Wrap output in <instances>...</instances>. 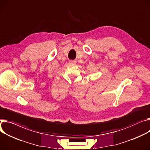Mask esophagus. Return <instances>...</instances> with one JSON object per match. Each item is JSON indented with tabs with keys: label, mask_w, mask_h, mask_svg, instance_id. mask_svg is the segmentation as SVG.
I'll list each match as a JSON object with an SVG mask.
<instances>
[{
	"label": "esophagus",
	"mask_w": 150,
	"mask_h": 150,
	"mask_svg": "<svg viewBox=\"0 0 150 150\" xmlns=\"http://www.w3.org/2000/svg\"><path fill=\"white\" fill-rule=\"evenodd\" d=\"M75 63H76V61H75V60H70L69 61L70 64H75Z\"/></svg>",
	"instance_id": "34e87169"
}]
</instances>
